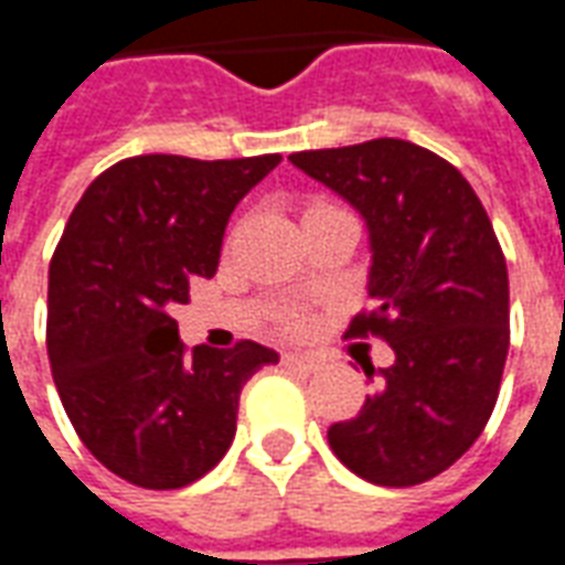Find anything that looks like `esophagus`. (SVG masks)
I'll use <instances>...</instances> for the list:
<instances>
[{
  "label": "esophagus",
  "instance_id": "34e87169",
  "mask_svg": "<svg viewBox=\"0 0 565 565\" xmlns=\"http://www.w3.org/2000/svg\"><path fill=\"white\" fill-rule=\"evenodd\" d=\"M281 363L287 369H296V372H318L320 360L311 354H284Z\"/></svg>",
  "mask_w": 565,
  "mask_h": 565
}]
</instances>
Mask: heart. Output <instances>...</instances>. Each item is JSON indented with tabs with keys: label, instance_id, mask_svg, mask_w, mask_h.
<instances>
[{
	"label": "heart",
	"instance_id": "heart-1",
	"mask_svg": "<svg viewBox=\"0 0 565 565\" xmlns=\"http://www.w3.org/2000/svg\"><path fill=\"white\" fill-rule=\"evenodd\" d=\"M284 323H287L290 330H299V327H302V320L296 318V315H287V318H284Z\"/></svg>",
	"mask_w": 565,
	"mask_h": 565
}]
</instances>
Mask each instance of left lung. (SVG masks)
<instances>
[{
    "label": "left lung",
    "mask_w": 565,
    "mask_h": 565,
    "mask_svg": "<svg viewBox=\"0 0 565 565\" xmlns=\"http://www.w3.org/2000/svg\"><path fill=\"white\" fill-rule=\"evenodd\" d=\"M369 233V299L348 335H381L393 366L332 454L381 487L424 484L481 436L509 356V269L481 199L448 160L403 139L290 153Z\"/></svg>",
    "instance_id": "obj_1"
}]
</instances>
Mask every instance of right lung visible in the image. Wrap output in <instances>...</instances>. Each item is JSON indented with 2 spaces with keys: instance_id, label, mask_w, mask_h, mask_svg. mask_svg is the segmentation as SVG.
<instances>
[{
  "instance_id": "1",
  "label": "right lung",
  "mask_w": 565,
  "mask_h": 565,
  "mask_svg": "<svg viewBox=\"0 0 565 565\" xmlns=\"http://www.w3.org/2000/svg\"><path fill=\"white\" fill-rule=\"evenodd\" d=\"M281 162L145 153L115 162L72 211L47 271V356L68 420L129 484H193L230 450L238 393L278 354L186 351L174 306L221 263L235 205Z\"/></svg>"
}]
</instances>
